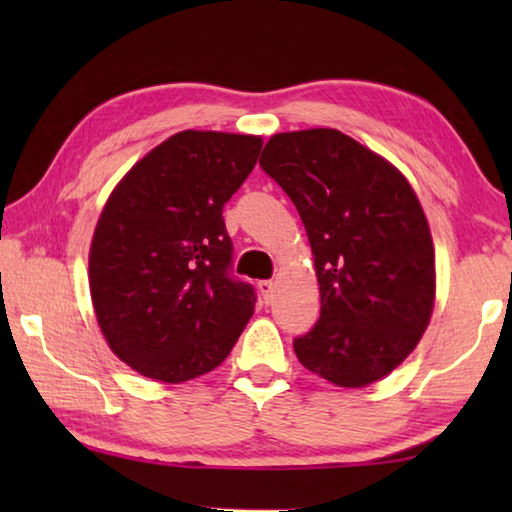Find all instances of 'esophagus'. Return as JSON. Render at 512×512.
<instances>
[{"mask_svg":"<svg viewBox=\"0 0 512 512\" xmlns=\"http://www.w3.org/2000/svg\"><path fill=\"white\" fill-rule=\"evenodd\" d=\"M257 289H259V293H262V298H264V302L268 305V302L273 300V291H275V284L271 282V280H262L257 284Z\"/></svg>","mask_w":512,"mask_h":512,"instance_id":"1","label":"esophagus"}]
</instances>
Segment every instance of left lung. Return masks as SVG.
I'll list each match as a JSON object with an SVG mask.
<instances>
[{"instance_id": "1", "label": "left lung", "mask_w": 512, "mask_h": 512, "mask_svg": "<svg viewBox=\"0 0 512 512\" xmlns=\"http://www.w3.org/2000/svg\"><path fill=\"white\" fill-rule=\"evenodd\" d=\"M262 169L305 223L320 318L293 341L302 366L341 388H363L420 343L436 302V255L404 173L336 128L277 133Z\"/></svg>"}]
</instances>
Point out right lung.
Returning <instances> with one entry per match:
<instances>
[{
	"instance_id": "1",
	"label": "right lung",
	"mask_w": 512,
	"mask_h": 512,
	"mask_svg": "<svg viewBox=\"0 0 512 512\" xmlns=\"http://www.w3.org/2000/svg\"><path fill=\"white\" fill-rule=\"evenodd\" d=\"M259 135L183 131L112 189L90 246V296L110 350L140 375L183 384L214 370L255 311L228 275L223 205L262 151Z\"/></svg>"
}]
</instances>
